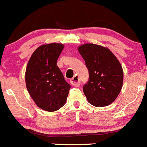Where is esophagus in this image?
<instances>
[{
    "label": "esophagus",
    "instance_id": "34e87169",
    "mask_svg": "<svg viewBox=\"0 0 147 147\" xmlns=\"http://www.w3.org/2000/svg\"><path fill=\"white\" fill-rule=\"evenodd\" d=\"M70 83L72 86L78 87L80 86V78L78 75L74 76L73 78L70 80Z\"/></svg>",
    "mask_w": 147,
    "mask_h": 147
}]
</instances>
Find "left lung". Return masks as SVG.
<instances>
[{
    "mask_svg": "<svg viewBox=\"0 0 147 147\" xmlns=\"http://www.w3.org/2000/svg\"><path fill=\"white\" fill-rule=\"evenodd\" d=\"M89 71V80L83 90L91 105L97 107L111 105L121 92L123 71L109 49L92 43L78 48Z\"/></svg>",
    "mask_w": 147,
    "mask_h": 147,
    "instance_id": "left-lung-1",
    "label": "left lung"
}]
</instances>
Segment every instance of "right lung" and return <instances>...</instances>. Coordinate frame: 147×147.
I'll list each match as a JSON object with an SVG mask.
<instances>
[{
  "label": "right lung",
  "instance_id": "obj_1",
  "mask_svg": "<svg viewBox=\"0 0 147 147\" xmlns=\"http://www.w3.org/2000/svg\"><path fill=\"white\" fill-rule=\"evenodd\" d=\"M64 45L45 44L30 58L25 73L26 88L39 108L55 111L65 105L71 86L66 81L57 61Z\"/></svg>",
  "mask_w": 147,
  "mask_h": 147
}]
</instances>
